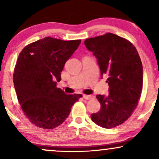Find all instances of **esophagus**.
I'll return each mask as SVG.
<instances>
[{
    "mask_svg": "<svg viewBox=\"0 0 159 159\" xmlns=\"http://www.w3.org/2000/svg\"><path fill=\"white\" fill-rule=\"evenodd\" d=\"M83 98L84 99H87V100H89V99L93 98V95H84Z\"/></svg>",
    "mask_w": 159,
    "mask_h": 159,
    "instance_id": "34e87169",
    "label": "esophagus"
}]
</instances>
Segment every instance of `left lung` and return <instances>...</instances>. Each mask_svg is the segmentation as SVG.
<instances>
[{"mask_svg":"<svg viewBox=\"0 0 159 159\" xmlns=\"http://www.w3.org/2000/svg\"><path fill=\"white\" fill-rule=\"evenodd\" d=\"M84 44L95 58L101 78L107 76L109 95H97L101 110L91 115L101 127H117L131 116L136 108L143 86V66L135 47L112 33L88 38Z\"/></svg>","mask_w":159,"mask_h":159,"instance_id":"8db88e82","label":"left lung"}]
</instances>
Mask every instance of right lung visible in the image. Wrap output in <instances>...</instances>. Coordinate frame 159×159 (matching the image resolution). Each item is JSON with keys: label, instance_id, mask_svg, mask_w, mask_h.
Instances as JSON below:
<instances>
[{"label": "right lung", "instance_id": "1", "mask_svg": "<svg viewBox=\"0 0 159 159\" xmlns=\"http://www.w3.org/2000/svg\"><path fill=\"white\" fill-rule=\"evenodd\" d=\"M81 41L50 37L25 47L15 65L13 82L19 104L32 124L50 129L64 122L81 94L68 95L57 87L66 61Z\"/></svg>", "mask_w": 159, "mask_h": 159}]
</instances>
